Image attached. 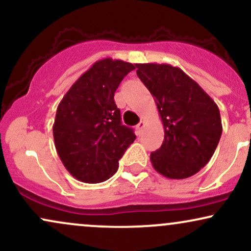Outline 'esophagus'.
Here are the masks:
<instances>
[{"label":"esophagus","instance_id":"1","mask_svg":"<svg viewBox=\"0 0 251 251\" xmlns=\"http://www.w3.org/2000/svg\"><path fill=\"white\" fill-rule=\"evenodd\" d=\"M144 126H145V122H143V120H142V122L138 124L137 127H135V128H137V131L140 133V132H142V129L144 128Z\"/></svg>","mask_w":251,"mask_h":251}]
</instances>
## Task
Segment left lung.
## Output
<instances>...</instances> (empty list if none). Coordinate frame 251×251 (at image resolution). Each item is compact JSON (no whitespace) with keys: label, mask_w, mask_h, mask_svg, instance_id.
I'll list each match as a JSON object with an SVG mask.
<instances>
[{"label":"left lung","mask_w":251,"mask_h":251,"mask_svg":"<svg viewBox=\"0 0 251 251\" xmlns=\"http://www.w3.org/2000/svg\"><path fill=\"white\" fill-rule=\"evenodd\" d=\"M137 75L154 98L164 142L150 155L155 171L184 179L209 163L222 134L218 106L180 68L168 63H137Z\"/></svg>","instance_id":"1"}]
</instances>
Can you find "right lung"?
<instances>
[{
	"label": "right lung",
	"instance_id": "1",
	"mask_svg": "<svg viewBox=\"0 0 251 251\" xmlns=\"http://www.w3.org/2000/svg\"><path fill=\"white\" fill-rule=\"evenodd\" d=\"M135 65L111 57L94 62L68 89L53 125L55 149L67 171L83 183H101L117 172L134 142L122 124L114 92Z\"/></svg>",
	"mask_w": 251,
	"mask_h": 251
}]
</instances>
